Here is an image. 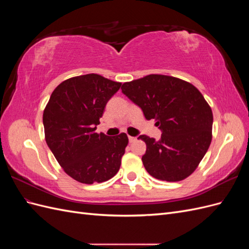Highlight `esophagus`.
<instances>
[{
    "label": "esophagus",
    "instance_id": "obj_1",
    "mask_svg": "<svg viewBox=\"0 0 249 249\" xmlns=\"http://www.w3.org/2000/svg\"><path fill=\"white\" fill-rule=\"evenodd\" d=\"M137 140V138L136 137H132V136H129V141L132 143V142H135Z\"/></svg>",
    "mask_w": 249,
    "mask_h": 249
}]
</instances>
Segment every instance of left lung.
Wrapping results in <instances>:
<instances>
[{"label": "left lung", "mask_w": 249, "mask_h": 249, "mask_svg": "<svg viewBox=\"0 0 249 249\" xmlns=\"http://www.w3.org/2000/svg\"><path fill=\"white\" fill-rule=\"evenodd\" d=\"M122 90L162 131L158 141L146 135L138 137L146 144L142 156L146 171L166 182H179L192 175L212 141L213 113L199 90L165 74L125 82Z\"/></svg>", "instance_id": "8db88e82"}]
</instances>
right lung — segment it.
<instances>
[{
	"mask_svg": "<svg viewBox=\"0 0 249 249\" xmlns=\"http://www.w3.org/2000/svg\"><path fill=\"white\" fill-rule=\"evenodd\" d=\"M122 83L88 73L63 81L43 111L44 138L66 175L82 184L114 177L129 139L96 133L104 109Z\"/></svg>",
	"mask_w": 249,
	"mask_h": 249,
	"instance_id": "obj_1",
	"label": "right lung"
}]
</instances>
